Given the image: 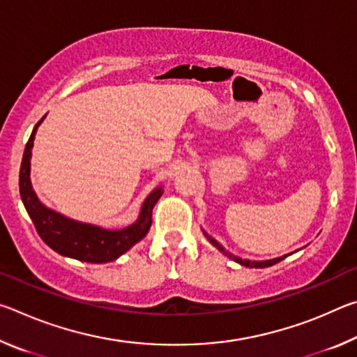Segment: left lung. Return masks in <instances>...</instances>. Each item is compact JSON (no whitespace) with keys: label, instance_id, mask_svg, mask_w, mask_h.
Here are the masks:
<instances>
[{"label":"left lung","instance_id":"8db88e82","mask_svg":"<svg viewBox=\"0 0 357 357\" xmlns=\"http://www.w3.org/2000/svg\"><path fill=\"white\" fill-rule=\"evenodd\" d=\"M203 234L208 238L209 243L213 244L217 250H220V252L223 253V255H227L229 259H233V261L239 263L241 266H245V268H268V266H273V264H275V263L282 261V259H285L288 255H291V253H288V255L277 257V258H273V259H263V261H255V259H243V258L233 255V253H229L228 250L223 249V245H220L219 243H217V241H215L214 238H211L209 234H208L206 231H204V229H203Z\"/></svg>","mask_w":357,"mask_h":357}]
</instances>
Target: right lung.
Segmentation results:
<instances>
[{
    "label": "right lung",
    "mask_w": 357,
    "mask_h": 357,
    "mask_svg": "<svg viewBox=\"0 0 357 357\" xmlns=\"http://www.w3.org/2000/svg\"><path fill=\"white\" fill-rule=\"evenodd\" d=\"M44 118L33 129L20 167V197L26 213L31 217L42 241L59 255L86 263L114 261L146 236L153 223V208L159 202L164 189L157 187L151 192L144 198L138 219L132 225L119 229H108L93 223L78 222L55 209L47 208L36 195L31 184V151L36 132Z\"/></svg>",
    "instance_id": "right-lung-1"
}]
</instances>
